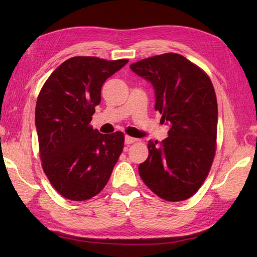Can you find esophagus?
<instances>
[{"label":"esophagus","instance_id":"esophagus-1","mask_svg":"<svg viewBox=\"0 0 257 257\" xmlns=\"http://www.w3.org/2000/svg\"><path fill=\"white\" fill-rule=\"evenodd\" d=\"M136 141H138V139L130 137V136H125V137H124V144L125 145H132V144L136 143Z\"/></svg>","mask_w":257,"mask_h":257}]
</instances>
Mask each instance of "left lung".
I'll return each instance as SVG.
<instances>
[{
    "instance_id": "8db88e82",
    "label": "left lung",
    "mask_w": 257,
    "mask_h": 257,
    "mask_svg": "<svg viewBox=\"0 0 257 257\" xmlns=\"http://www.w3.org/2000/svg\"><path fill=\"white\" fill-rule=\"evenodd\" d=\"M130 68L154 87L155 109L170 125L160 146L149 141L140 177L161 199L187 200L204 182L215 155L217 102L211 79L176 53L143 59Z\"/></svg>"
}]
</instances>
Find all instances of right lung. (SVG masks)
I'll list each match as a JSON object with an SVG mask.
<instances>
[{
    "label": "right lung",
    "instance_id": "add662e5",
    "mask_svg": "<svg viewBox=\"0 0 257 257\" xmlns=\"http://www.w3.org/2000/svg\"><path fill=\"white\" fill-rule=\"evenodd\" d=\"M128 59L76 56L59 65L38 95L35 125L42 167L59 194L91 199L105 188L123 149V134L90 125L106 79Z\"/></svg>",
    "mask_w": 257,
    "mask_h": 257
}]
</instances>
